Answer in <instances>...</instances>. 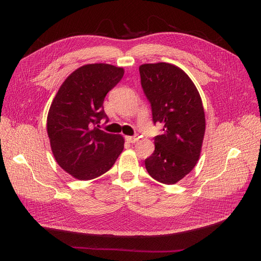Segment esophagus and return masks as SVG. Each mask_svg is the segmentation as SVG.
<instances>
[{
    "label": "esophagus",
    "mask_w": 261,
    "mask_h": 261,
    "mask_svg": "<svg viewBox=\"0 0 261 261\" xmlns=\"http://www.w3.org/2000/svg\"><path fill=\"white\" fill-rule=\"evenodd\" d=\"M125 139H126V141H127V143L135 144L136 141L138 140V137H137V136H126Z\"/></svg>",
    "instance_id": "1"
}]
</instances>
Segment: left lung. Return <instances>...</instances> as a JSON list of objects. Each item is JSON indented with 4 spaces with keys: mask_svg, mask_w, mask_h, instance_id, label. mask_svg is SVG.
Instances as JSON below:
<instances>
[{
    "mask_svg": "<svg viewBox=\"0 0 261 261\" xmlns=\"http://www.w3.org/2000/svg\"><path fill=\"white\" fill-rule=\"evenodd\" d=\"M141 86L151 105L152 120L163 125L154 151L145 160L149 175L160 183H177L199 160L206 130L200 94L188 75L170 63L139 66Z\"/></svg>",
    "mask_w": 261,
    "mask_h": 261,
    "instance_id": "obj_1",
    "label": "left lung"
}]
</instances>
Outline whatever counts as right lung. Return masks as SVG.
<instances>
[{"label":"right lung","instance_id":"obj_1","mask_svg":"<svg viewBox=\"0 0 261 261\" xmlns=\"http://www.w3.org/2000/svg\"><path fill=\"white\" fill-rule=\"evenodd\" d=\"M123 75V67L106 63L84 65L66 78L52 101L46 118L52 153L60 167L77 179L105 174L123 151L121 135L99 128L107 117V93Z\"/></svg>","mask_w":261,"mask_h":261}]
</instances>
